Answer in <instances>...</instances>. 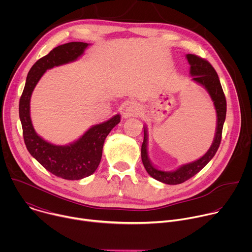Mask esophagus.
I'll list each match as a JSON object with an SVG mask.
<instances>
[{"label":"esophagus","instance_id":"34e87169","mask_svg":"<svg viewBox=\"0 0 252 252\" xmlns=\"http://www.w3.org/2000/svg\"><path fill=\"white\" fill-rule=\"evenodd\" d=\"M138 112H139L138 106H137L136 104H134V103H130V104H128V105L126 106V115L127 117L137 115V114H138Z\"/></svg>","mask_w":252,"mask_h":252}]
</instances>
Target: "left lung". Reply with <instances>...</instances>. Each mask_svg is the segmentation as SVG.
<instances>
[{
    "label": "left lung",
    "mask_w": 252,
    "mask_h": 252,
    "mask_svg": "<svg viewBox=\"0 0 252 252\" xmlns=\"http://www.w3.org/2000/svg\"><path fill=\"white\" fill-rule=\"evenodd\" d=\"M187 59L190 64V75L192 76V81L205 88L213 101L218 117L217 131H215L211 147L203 157L195 161L182 165L174 171H163L154 166L150 160L148 155V130L147 127H145L143 129V132H145L143 133V142L141 145V160L143 166L152 177L166 185H179L187 182L188 179L199 172L209 162L220 148L222 127L226 117V99L218 73L215 71L214 67L206 60L195 55L188 54Z\"/></svg>",
    "instance_id": "8db88e82"
}]
</instances>
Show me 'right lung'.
<instances>
[{
    "instance_id": "1",
    "label": "right lung",
    "mask_w": 252,
    "mask_h": 252,
    "mask_svg": "<svg viewBox=\"0 0 252 252\" xmlns=\"http://www.w3.org/2000/svg\"><path fill=\"white\" fill-rule=\"evenodd\" d=\"M89 44L71 42L59 46L41 58L31 67L20 98L19 115L27 150L47 170L63 179L77 181L93 174L97 168L105 137L121 122L116 115L109 121L95 125L83 136L68 146H56L43 139L34 131L30 117L32 93L46 70L81 57Z\"/></svg>"
}]
</instances>
